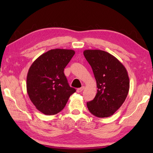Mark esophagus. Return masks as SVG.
I'll return each instance as SVG.
<instances>
[{"label":"esophagus","instance_id":"1","mask_svg":"<svg viewBox=\"0 0 153 153\" xmlns=\"http://www.w3.org/2000/svg\"><path fill=\"white\" fill-rule=\"evenodd\" d=\"M84 88H85L84 86H82L81 88H77V92H82L83 90H84Z\"/></svg>","mask_w":153,"mask_h":153}]
</instances>
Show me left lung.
Segmentation results:
<instances>
[{"instance_id":"1","label":"left lung","mask_w":153,"mask_h":153,"mask_svg":"<svg viewBox=\"0 0 153 153\" xmlns=\"http://www.w3.org/2000/svg\"><path fill=\"white\" fill-rule=\"evenodd\" d=\"M84 55L92 67L98 88L94 99L87 102L88 108L96 117H110L121 107L128 96V71L117 58L107 52L85 50Z\"/></svg>"}]
</instances>
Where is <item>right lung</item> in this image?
I'll use <instances>...</instances> for the list:
<instances>
[{
  "instance_id": "right-lung-1",
  "label": "right lung",
  "mask_w": 153,
  "mask_h": 153,
  "mask_svg": "<svg viewBox=\"0 0 153 153\" xmlns=\"http://www.w3.org/2000/svg\"><path fill=\"white\" fill-rule=\"evenodd\" d=\"M75 54L74 50L52 49L33 61L27 76V92L36 108L46 115H55L65 107L76 91L69 86L64 69Z\"/></svg>"
}]
</instances>
